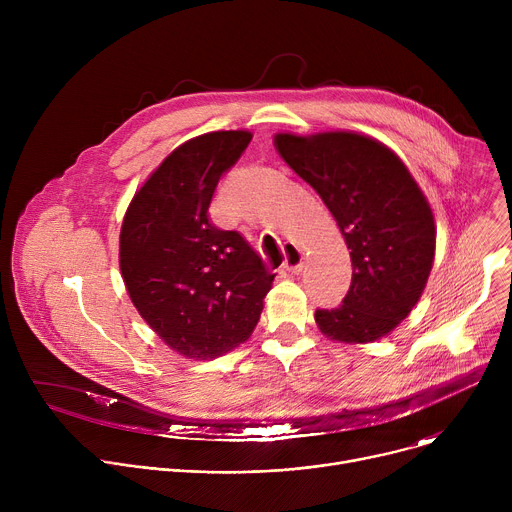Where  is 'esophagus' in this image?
I'll return each mask as SVG.
<instances>
[{
	"label": "esophagus",
	"mask_w": 512,
	"mask_h": 512,
	"mask_svg": "<svg viewBox=\"0 0 512 512\" xmlns=\"http://www.w3.org/2000/svg\"><path fill=\"white\" fill-rule=\"evenodd\" d=\"M283 255H285V261H283V269L289 271V273H300L302 267H304V255H302V249L294 243H285L283 247Z\"/></svg>",
	"instance_id": "1"
}]
</instances>
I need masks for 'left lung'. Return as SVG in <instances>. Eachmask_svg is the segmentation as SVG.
<instances>
[{"instance_id":"left-lung-1","label":"left lung","mask_w":512,"mask_h":512,"mask_svg":"<svg viewBox=\"0 0 512 512\" xmlns=\"http://www.w3.org/2000/svg\"><path fill=\"white\" fill-rule=\"evenodd\" d=\"M275 150L324 200L350 249L342 306L316 310L330 340L387 336L419 302L435 255L433 212L399 156L354 131L277 133Z\"/></svg>"}]
</instances>
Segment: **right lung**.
<instances>
[{"label": "right lung", "instance_id": "add662e5", "mask_svg": "<svg viewBox=\"0 0 512 512\" xmlns=\"http://www.w3.org/2000/svg\"><path fill=\"white\" fill-rule=\"evenodd\" d=\"M251 133L210 131L176 148L123 216L119 267L139 316L178 354L221 356L255 330L273 273L237 231L208 221L221 176Z\"/></svg>", "mask_w": 512, "mask_h": 512}]
</instances>
